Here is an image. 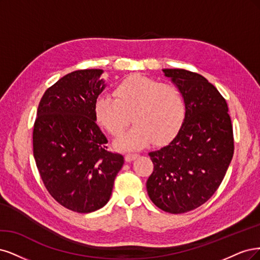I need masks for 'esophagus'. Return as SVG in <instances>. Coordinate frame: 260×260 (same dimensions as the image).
<instances>
[{"label":"esophagus","instance_id":"obj_1","mask_svg":"<svg viewBox=\"0 0 260 260\" xmlns=\"http://www.w3.org/2000/svg\"><path fill=\"white\" fill-rule=\"evenodd\" d=\"M138 155L139 154H137V153H127V154H125V161L131 162L133 160H135V158H137Z\"/></svg>","mask_w":260,"mask_h":260}]
</instances>
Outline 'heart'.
Instances as JSON below:
<instances>
[{"mask_svg":"<svg viewBox=\"0 0 260 260\" xmlns=\"http://www.w3.org/2000/svg\"><path fill=\"white\" fill-rule=\"evenodd\" d=\"M113 96H98L94 113L97 122L115 138L123 135L132 118L135 121L118 142L120 148L138 149L151 140L164 144L178 133L185 120V100L179 88L170 83L131 74L115 85Z\"/></svg>","mask_w":260,"mask_h":260,"instance_id":"obj_1","label":"heart"}]
</instances>
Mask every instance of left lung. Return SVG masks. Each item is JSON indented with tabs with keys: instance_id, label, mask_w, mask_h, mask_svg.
<instances>
[{
	"instance_id": "8db88e82",
	"label": "left lung",
	"mask_w": 260,
	"mask_h": 260,
	"mask_svg": "<svg viewBox=\"0 0 260 260\" xmlns=\"http://www.w3.org/2000/svg\"><path fill=\"white\" fill-rule=\"evenodd\" d=\"M182 94L185 120L169 145L150 152L153 172L148 196L162 211H192L218 189L232 160L233 129L228 105L204 77L185 69H163Z\"/></svg>"
}]
</instances>
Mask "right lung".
Masks as SVG:
<instances>
[{"label":"right lung","mask_w":260,"mask_h":260,"mask_svg":"<svg viewBox=\"0 0 260 260\" xmlns=\"http://www.w3.org/2000/svg\"><path fill=\"white\" fill-rule=\"evenodd\" d=\"M102 69L68 73L41 98L33 126V156L55 201L70 211L90 213L105 206L124 164L108 151L96 123L94 104L105 89Z\"/></svg>","instance_id":"obj_1"}]
</instances>
